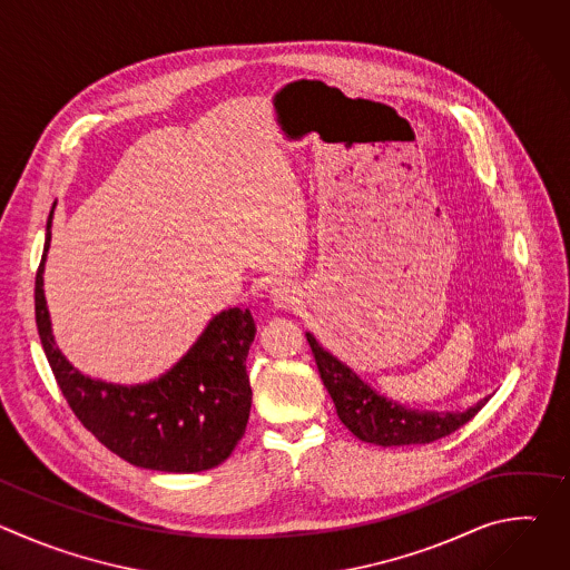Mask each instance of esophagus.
I'll return each mask as SVG.
<instances>
[{
  "label": "esophagus",
  "instance_id": "esophagus-1",
  "mask_svg": "<svg viewBox=\"0 0 570 570\" xmlns=\"http://www.w3.org/2000/svg\"><path fill=\"white\" fill-rule=\"evenodd\" d=\"M271 297H273L275 306H291V304L297 302L299 291H297L291 282H279V284L271 291Z\"/></svg>",
  "mask_w": 570,
  "mask_h": 570
}]
</instances>
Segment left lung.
<instances>
[{
	"label": "left lung",
	"instance_id": "left-lung-1",
	"mask_svg": "<svg viewBox=\"0 0 570 570\" xmlns=\"http://www.w3.org/2000/svg\"><path fill=\"white\" fill-rule=\"evenodd\" d=\"M306 341L311 345L320 379L336 403L341 422L363 442L379 446L429 444L464 426L487 403V399H482L464 413L411 411L376 394L345 363L334 358L327 350H322L311 334H306Z\"/></svg>",
	"mask_w": 570,
	"mask_h": 570
}]
</instances>
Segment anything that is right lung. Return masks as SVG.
I'll return each instance as SVG.
<instances>
[{
	"label": "right lung",
	"instance_id": "1",
	"mask_svg": "<svg viewBox=\"0 0 570 570\" xmlns=\"http://www.w3.org/2000/svg\"><path fill=\"white\" fill-rule=\"evenodd\" d=\"M49 240L51 214L36 273V324L56 383L78 422L135 466L196 473L225 462L250 417L246 358L257 334L250 311L218 313L187 356L153 383L124 387L95 381L65 361L51 336L42 291Z\"/></svg>",
	"mask_w": 570,
	"mask_h": 570
}]
</instances>
